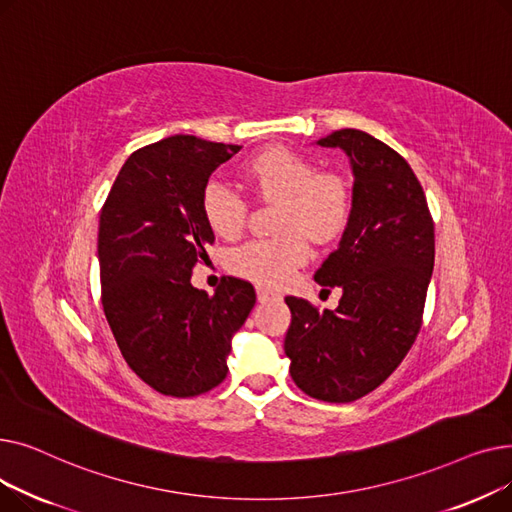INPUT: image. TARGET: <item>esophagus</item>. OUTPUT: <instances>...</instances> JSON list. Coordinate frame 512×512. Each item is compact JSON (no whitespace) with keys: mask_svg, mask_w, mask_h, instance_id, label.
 <instances>
[{"mask_svg":"<svg viewBox=\"0 0 512 512\" xmlns=\"http://www.w3.org/2000/svg\"><path fill=\"white\" fill-rule=\"evenodd\" d=\"M257 299H259L261 303H265V301H272V299H280V294L274 292V290H270V288L257 286Z\"/></svg>","mask_w":512,"mask_h":512,"instance_id":"esophagus-1","label":"esophagus"}]
</instances>
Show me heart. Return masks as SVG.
Segmentation results:
<instances>
[{"label":"heart","mask_w":512,"mask_h":512,"mask_svg":"<svg viewBox=\"0 0 512 512\" xmlns=\"http://www.w3.org/2000/svg\"><path fill=\"white\" fill-rule=\"evenodd\" d=\"M245 176L257 195L280 201L276 238L249 240L228 255V267L251 282L280 286L309 257V242L332 240L351 215V188L338 172L319 170L315 159L288 147H272L251 157ZM203 218L213 234L234 238L247 220V201L220 180L205 184Z\"/></svg>","instance_id":"heart-1"}]
</instances>
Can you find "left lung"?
<instances>
[{"label": "left lung", "instance_id": "1", "mask_svg": "<svg viewBox=\"0 0 512 512\" xmlns=\"http://www.w3.org/2000/svg\"><path fill=\"white\" fill-rule=\"evenodd\" d=\"M342 149L353 168V207L338 249L315 282L340 286L334 311L286 297L284 340L290 375L305 394L353 402L388 380L407 357L434 272V222L405 157L357 128L319 139Z\"/></svg>", "mask_w": 512, "mask_h": 512}]
</instances>
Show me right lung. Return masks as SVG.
Listing matches in <instances>:
<instances>
[{"label": "right lung", "instance_id": "1", "mask_svg": "<svg viewBox=\"0 0 512 512\" xmlns=\"http://www.w3.org/2000/svg\"><path fill=\"white\" fill-rule=\"evenodd\" d=\"M242 147L191 134L134 151L99 218L101 303L128 367L166 396L188 398L224 382L234 334L255 288L228 278L213 297L191 284L215 240L201 195Z\"/></svg>", "mask_w": 512, "mask_h": 512}]
</instances>
